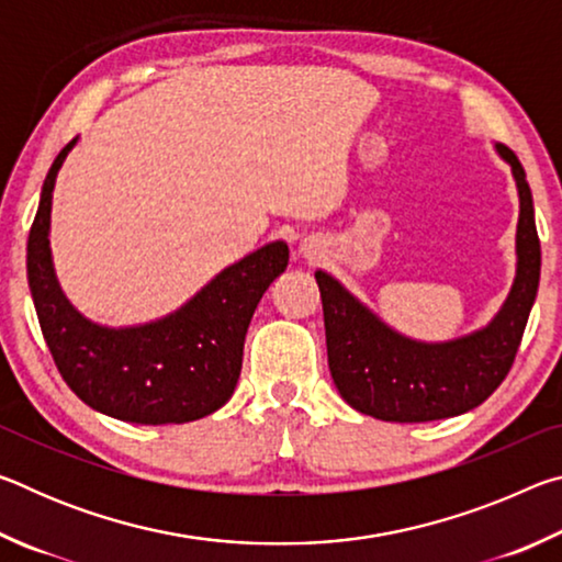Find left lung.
I'll return each mask as SVG.
<instances>
[{"mask_svg":"<svg viewBox=\"0 0 562 562\" xmlns=\"http://www.w3.org/2000/svg\"><path fill=\"white\" fill-rule=\"evenodd\" d=\"M496 150L510 164L518 186V268L508 300L488 327L441 345L406 339L335 278L315 272L329 372L341 398L357 412L398 424L459 416L486 402L510 372L538 294L540 240L526 170L508 146L496 144Z\"/></svg>","mask_w":562,"mask_h":562,"instance_id":"1","label":"left lung"}]
</instances>
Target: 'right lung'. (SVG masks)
Wrapping results in <instances>:
<instances>
[{"label":"right lung","instance_id":"add662e5","mask_svg":"<svg viewBox=\"0 0 562 562\" xmlns=\"http://www.w3.org/2000/svg\"><path fill=\"white\" fill-rule=\"evenodd\" d=\"M74 144L76 138L46 173L26 243L30 290L56 369L83 404L121 422L183 424L217 412L240 376L252 312L270 282L288 268V245L270 243L247 255L173 315L150 325H93L64 297L49 247L56 173Z\"/></svg>","mask_w":562,"mask_h":562}]
</instances>
